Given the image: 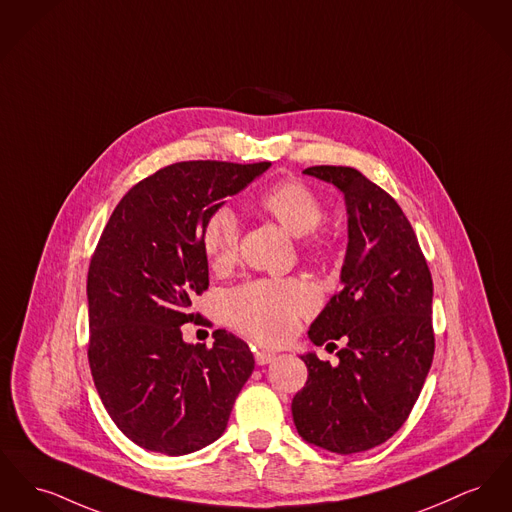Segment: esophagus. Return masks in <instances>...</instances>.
I'll list each match as a JSON object with an SVG mask.
<instances>
[{
	"label": "esophagus",
	"instance_id": "obj_1",
	"mask_svg": "<svg viewBox=\"0 0 512 512\" xmlns=\"http://www.w3.org/2000/svg\"><path fill=\"white\" fill-rule=\"evenodd\" d=\"M274 360H276V354L267 352V350H255V363L257 365H267V363Z\"/></svg>",
	"mask_w": 512,
	"mask_h": 512
}]
</instances>
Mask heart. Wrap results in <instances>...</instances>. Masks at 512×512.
<instances>
[{"label": "heart", "mask_w": 512, "mask_h": 512, "mask_svg": "<svg viewBox=\"0 0 512 512\" xmlns=\"http://www.w3.org/2000/svg\"><path fill=\"white\" fill-rule=\"evenodd\" d=\"M259 211L269 214L288 234L309 236L307 247L321 251L325 240L315 236L325 216L321 197L300 180H282L271 185L257 199ZM240 224L228 207L209 214L201 232V247L212 271H228L238 259ZM315 296L311 288L298 278L288 280H255L243 284L226 301L230 323L243 334L265 342H282L294 331L296 321L311 313Z\"/></svg>", "instance_id": "heart-1"}]
</instances>
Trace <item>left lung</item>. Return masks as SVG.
I'll use <instances>...</instances> for the list:
<instances>
[{
    "label": "left lung",
    "instance_id": "1",
    "mask_svg": "<svg viewBox=\"0 0 512 512\" xmlns=\"http://www.w3.org/2000/svg\"><path fill=\"white\" fill-rule=\"evenodd\" d=\"M303 174L344 195L348 247L342 290L311 323L315 346L344 340L338 365L303 354L307 383L292 400L301 437L338 454L369 451L402 427L429 373L433 280L420 243L387 191L348 166Z\"/></svg>",
    "mask_w": 512,
    "mask_h": 512
}]
</instances>
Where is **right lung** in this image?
<instances>
[{"label": "right lung", "instance_id": "obj_1", "mask_svg": "<svg viewBox=\"0 0 512 512\" xmlns=\"http://www.w3.org/2000/svg\"><path fill=\"white\" fill-rule=\"evenodd\" d=\"M271 162H176L133 185L112 212L87 278L94 387L125 437L180 456L216 441L253 373L249 346L226 331L183 342L191 300L209 288L201 232L224 199Z\"/></svg>", "mask_w": 512, "mask_h": 512}]
</instances>
